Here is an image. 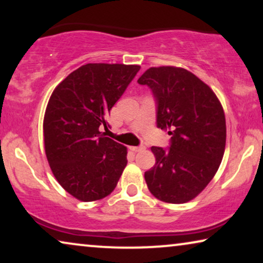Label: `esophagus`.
Segmentation results:
<instances>
[{"instance_id":"obj_1","label":"esophagus","mask_w":263,"mask_h":263,"mask_svg":"<svg viewBox=\"0 0 263 263\" xmlns=\"http://www.w3.org/2000/svg\"><path fill=\"white\" fill-rule=\"evenodd\" d=\"M146 147H145V145H140V146H132V147H129V149L130 151H133V152H141V151H143L145 149Z\"/></svg>"}]
</instances>
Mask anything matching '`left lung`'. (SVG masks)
Listing matches in <instances>:
<instances>
[{"mask_svg":"<svg viewBox=\"0 0 263 263\" xmlns=\"http://www.w3.org/2000/svg\"><path fill=\"white\" fill-rule=\"evenodd\" d=\"M157 105V127L171 135L168 148L153 146L156 165L145 172L149 192L168 203H184L206 188L222 160L225 115L214 92L183 68H149L139 78Z\"/></svg>","mask_w":263,"mask_h":263,"instance_id":"obj_1","label":"left lung"}]
</instances>
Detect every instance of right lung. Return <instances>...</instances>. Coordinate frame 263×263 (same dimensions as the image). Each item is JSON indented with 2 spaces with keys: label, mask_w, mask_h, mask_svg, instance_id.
<instances>
[{
  "label": "right lung",
  "mask_w": 263,
  "mask_h": 263,
  "mask_svg": "<svg viewBox=\"0 0 263 263\" xmlns=\"http://www.w3.org/2000/svg\"><path fill=\"white\" fill-rule=\"evenodd\" d=\"M140 66L88 63L52 92L44 116V145L57 182L89 202L116 188L127 165V148L106 138L107 116Z\"/></svg>",
  "instance_id": "add662e5"
}]
</instances>
